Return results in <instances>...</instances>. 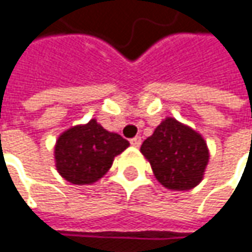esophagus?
Returning <instances> with one entry per match:
<instances>
[{
	"label": "esophagus",
	"instance_id": "1",
	"mask_svg": "<svg viewBox=\"0 0 252 252\" xmlns=\"http://www.w3.org/2000/svg\"><path fill=\"white\" fill-rule=\"evenodd\" d=\"M129 142H131V145H132V147L138 148V147L141 145V142H142V140H141V137H134V138L129 141Z\"/></svg>",
	"mask_w": 252,
	"mask_h": 252
}]
</instances>
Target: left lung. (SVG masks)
<instances>
[{
    "mask_svg": "<svg viewBox=\"0 0 252 252\" xmlns=\"http://www.w3.org/2000/svg\"><path fill=\"white\" fill-rule=\"evenodd\" d=\"M141 153L158 183L172 191H188L200 184L210 159L200 132L171 117L142 142Z\"/></svg>",
    "mask_w": 252,
    "mask_h": 252,
    "instance_id": "left-lung-1",
    "label": "left lung"
}]
</instances>
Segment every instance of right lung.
Instances as JSON below:
<instances>
[{
    "instance_id": "add662e5",
    "label": "right lung",
    "mask_w": 252,
    "mask_h": 252,
    "mask_svg": "<svg viewBox=\"0 0 252 252\" xmlns=\"http://www.w3.org/2000/svg\"><path fill=\"white\" fill-rule=\"evenodd\" d=\"M129 147L117 132L107 131L95 118L65 129L55 142L58 174L75 185H91L111 168L114 158Z\"/></svg>"
}]
</instances>
